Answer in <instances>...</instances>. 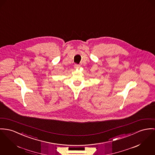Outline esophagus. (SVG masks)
<instances>
[{
  "label": "esophagus",
  "instance_id": "obj_1",
  "mask_svg": "<svg viewBox=\"0 0 155 155\" xmlns=\"http://www.w3.org/2000/svg\"><path fill=\"white\" fill-rule=\"evenodd\" d=\"M80 67V65H79V64H74V68H75L78 69V68H79Z\"/></svg>",
  "mask_w": 155,
  "mask_h": 155
}]
</instances>
